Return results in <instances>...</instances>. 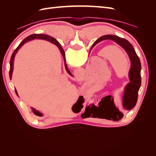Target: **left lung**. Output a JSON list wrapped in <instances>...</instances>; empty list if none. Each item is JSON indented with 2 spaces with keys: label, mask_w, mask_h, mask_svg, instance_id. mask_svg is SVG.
Returning a JSON list of instances; mask_svg holds the SVG:
<instances>
[{
  "label": "left lung",
  "mask_w": 156,
  "mask_h": 156,
  "mask_svg": "<svg viewBox=\"0 0 156 156\" xmlns=\"http://www.w3.org/2000/svg\"><path fill=\"white\" fill-rule=\"evenodd\" d=\"M106 40H112L118 45H119L121 48H123L124 51L126 52V53L128 55L130 60L131 67L128 74L129 83H127V84L124 88V92L123 95V98H122V108H123V109L124 110L128 111L131 109V108H134L136 103V101H137L138 92L141 85L140 61L139 56L136 53L133 45H132L127 40L124 38H122L120 37L115 35L108 34L100 37V38H98L93 44L90 51H91L94 47L96 44L100 43L101 41ZM60 47L61 45L60 44ZM119 112L120 116H116V120H115V121H119V119H122V115H123L122 112H120V111Z\"/></svg>",
  "instance_id": "left-lung-1"
}]
</instances>
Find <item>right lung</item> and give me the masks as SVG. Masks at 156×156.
I'll use <instances>...</instances> for the list:
<instances>
[{
  "instance_id": "1",
  "label": "right lung",
  "mask_w": 156,
  "mask_h": 156,
  "mask_svg": "<svg viewBox=\"0 0 156 156\" xmlns=\"http://www.w3.org/2000/svg\"><path fill=\"white\" fill-rule=\"evenodd\" d=\"M35 39H40V40H47L48 41H50L51 43L55 45H56V46L58 47V48L59 49L60 53H62V55L63 56L64 58V66H65V68H66V72H68V74H69L70 75H72V73H71V72H69V70L68 69V66H67V64L66 63V56H65V53L64 51L62 49V47H60V44L58 43V42L57 41V40H56L55 38H54V37H51L50 36H48V35H46V34H32V35H30L28 37H27L26 38H25L24 40H23V41L21 42V43L18 45L17 48L14 50L13 53H12V55L11 56V58H10V72H9V75H10V79H12V73H13V63H14V58H15V56H16V55L17 54V53L18 52V51L20 50V49L21 48V47L24 45L25 43H27V41H31L32 40H35ZM15 92H16V95L18 96V94H17V92L16 90V89L15 88ZM32 108V111L33 112V113H34V115H36V116H43V114L42 113L36 110L33 107H31Z\"/></svg>"
}]
</instances>
